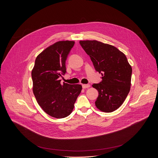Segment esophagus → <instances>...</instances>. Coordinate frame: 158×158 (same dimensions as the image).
<instances>
[{
    "label": "esophagus",
    "mask_w": 158,
    "mask_h": 158,
    "mask_svg": "<svg viewBox=\"0 0 158 158\" xmlns=\"http://www.w3.org/2000/svg\"><path fill=\"white\" fill-rule=\"evenodd\" d=\"M90 85L89 84H87V85H82V87L83 89H86V88H90Z\"/></svg>",
    "instance_id": "obj_1"
}]
</instances>
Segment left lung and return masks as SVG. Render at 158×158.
Instances as JSON below:
<instances>
[{
  "instance_id": "obj_1",
  "label": "left lung",
  "mask_w": 158,
  "mask_h": 158,
  "mask_svg": "<svg viewBox=\"0 0 158 158\" xmlns=\"http://www.w3.org/2000/svg\"><path fill=\"white\" fill-rule=\"evenodd\" d=\"M102 81L92 87L98 92L96 107L105 113L118 109L126 99L131 86L132 68L124 53L114 46L97 41H80Z\"/></svg>"
}]
</instances>
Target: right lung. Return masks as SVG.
Listing matches in <instances>:
<instances>
[{
  "mask_svg": "<svg viewBox=\"0 0 158 158\" xmlns=\"http://www.w3.org/2000/svg\"><path fill=\"white\" fill-rule=\"evenodd\" d=\"M74 41H59L45 48L36 58L31 72L33 91L38 103L49 115L64 118L72 112L80 94V85H61L66 72V61Z\"/></svg>",
  "mask_w": 158,
  "mask_h": 158,
  "instance_id": "obj_1",
  "label": "right lung"
}]
</instances>
